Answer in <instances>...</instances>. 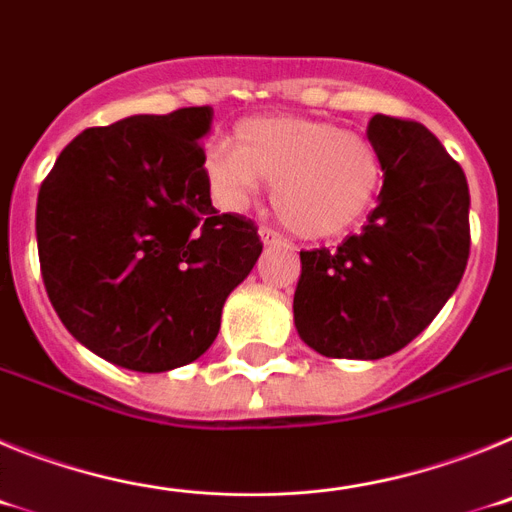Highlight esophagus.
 <instances>
[{"mask_svg":"<svg viewBox=\"0 0 512 512\" xmlns=\"http://www.w3.org/2000/svg\"><path fill=\"white\" fill-rule=\"evenodd\" d=\"M259 235H261V241H264V246H287V241H284V238L277 233V230L261 228Z\"/></svg>","mask_w":512,"mask_h":512,"instance_id":"1","label":"esophagus"}]
</instances>
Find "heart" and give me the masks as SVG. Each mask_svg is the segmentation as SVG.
I'll return each mask as SVG.
<instances>
[{
    "label": "heart",
    "mask_w": 512,
    "mask_h": 512,
    "mask_svg": "<svg viewBox=\"0 0 512 512\" xmlns=\"http://www.w3.org/2000/svg\"><path fill=\"white\" fill-rule=\"evenodd\" d=\"M207 184L225 210H243L271 182L279 217L305 238L346 233L382 187V156L372 140L318 117L271 115L235 125L233 143L205 158Z\"/></svg>",
    "instance_id": "1"
}]
</instances>
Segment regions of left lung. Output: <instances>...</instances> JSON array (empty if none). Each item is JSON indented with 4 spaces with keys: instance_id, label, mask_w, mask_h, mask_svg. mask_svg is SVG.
<instances>
[{
    "instance_id": "obj_1",
    "label": "left lung",
    "mask_w": 512,
    "mask_h": 512,
    "mask_svg": "<svg viewBox=\"0 0 512 512\" xmlns=\"http://www.w3.org/2000/svg\"><path fill=\"white\" fill-rule=\"evenodd\" d=\"M379 205L338 248L300 251L295 325L330 359H384L423 333L469 259L467 176L415 120L374 115Z\"/></svg>"
}]
</instances>
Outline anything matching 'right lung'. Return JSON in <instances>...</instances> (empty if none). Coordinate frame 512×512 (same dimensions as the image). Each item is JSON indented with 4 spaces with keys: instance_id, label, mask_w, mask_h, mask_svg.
<instances>
[{
    "instance_id": "obj_1",
    "label": "right lung",
    "mask_w": 512,
    "mask_h": 512,
    "mask_svg": "<svg viewBox=\"0 0 512 512\" xmlns=\"http://www.w3.org/2000/svg\"><path fill=\"white\" fill-rule=\"evenodd\" d=\"M212 107L87 128L38 192L40 274L71 336L133 372L200 359L264 248L212 207L200 140Z\"/></svg>"
}]
</instances>
